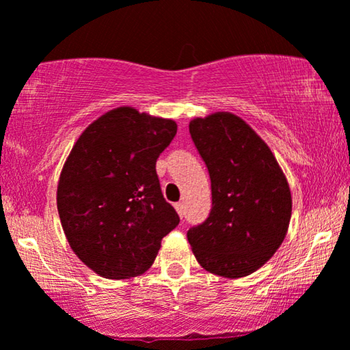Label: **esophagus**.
Instances as JSON below:
<instances>
[{"mask_svg": "<svg viewBox=\"0 0 350 350\" xmlns=\"http://www.w3.org/2000/svg\"><path fill=\"white\" fill-rule=\"evenodd\" d=\"M174 208H176V211H178L179 217L183 219V217H184V204H183V203H176Z\"/></svg>", "mask_w": 350, "mask_h": 350, "instance_id": "obj_1", "label": "esophagus"}]
</instances>
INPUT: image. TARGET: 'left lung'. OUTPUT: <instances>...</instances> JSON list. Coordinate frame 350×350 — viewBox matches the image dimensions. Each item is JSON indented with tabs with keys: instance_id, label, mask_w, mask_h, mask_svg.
Instances as JSON below:
<instances>
[{
	"instance_id": "left-lung-1",
	"label": "left lung",
	"mask_w": 350,
	"mask_h": 350,
	"mask_svg": "<svg viewBox=\"0 0 350 350\" xmlns=\"http://www.w3.org/2000/svg\"><path fill=\"white\" fill-rule=\"evenodd\" d=\"M211 179L213 208L187 232L195 258L227 278L253 273L285 240L291 192L262 139L240 116L217 111L189 124Z\"/></svg>"
}]
</instances>
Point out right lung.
<instances>
[{
	"label": "right lung",
	"instance_id": "1",
	"mask_svg": "<svg viewBox=\"0 0 350 350\" xmlns=\"http://www.w3.org/2000/svg\"><path fill=\"white\" fill-rule=\"evenodd\" d=\"M176 133V121L120 107L91 123L70 152L59 217L75 254L100 277L141 275L179 224L155 170Z\"/></svg>",
	"mask_w": 350,
	"mask_h": 350
}]
</instances>
